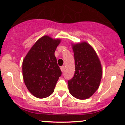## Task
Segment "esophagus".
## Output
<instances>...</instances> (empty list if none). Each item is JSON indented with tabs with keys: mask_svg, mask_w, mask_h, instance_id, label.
<instances>
[{
	"mask_svg": "<svg viewBox=\"0 0 125 125\" xmlns=\"http://www.w3.org/2000/svg\"><path fill=\"white\" fill-rule=\"evenodd\" d=\"M60 70H61V71H62V72H64L65 71V66H61V67H60Z\"/></svg>",
	"mask_w": 125,
	"mask_h": 125,
	"instance_id": "1",
	"label": "esophagus"
}]
</instances>
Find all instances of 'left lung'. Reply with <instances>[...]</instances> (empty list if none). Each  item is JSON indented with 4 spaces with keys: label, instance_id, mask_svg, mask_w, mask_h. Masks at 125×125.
<instances>
[{
    "label": "left lung",
    "instance_id": "obj_1",
    "mask_svg": "<svg viewBox=\"0 0 125 125\" xmlns=\"http://www.w3.org/2000/svg\"><path fill=\"white\" fill-rule=\"evenodd\" d=\"M75 60V73L68 81L70 94L84 100L97 90L102 76L100 59L93 47L86 42L72 44Z\"/></svg>",
    "mask_w": 125,
    "mask_h": 125
}]
</instances>
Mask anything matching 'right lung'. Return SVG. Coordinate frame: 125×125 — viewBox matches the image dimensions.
<instances>
[{"label":"right lung","instance_id":"right-lung-1","mask_svg":"<svg viewBox=\"0 0 125 125\" xmlns=\"http://www.w3.org/2000/svg\"><path fill=\"white\" fill-rule=\"evenodd\" d=\"M61 42L48 36L40 38L31 47L22 63L24 82L29 91L39 99L53 93L62 72L54 52Z\"/></svg>","mask_w":125,"mask_h":125}]
</instances>
